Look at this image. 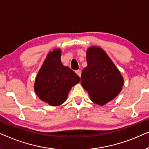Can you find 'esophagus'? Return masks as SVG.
Listing matches in <instances>:
<instances>
[{
	"label": "esophagus",
	"instance_id": "34e87169",
	"mask_svg": "<svg viewBox=\"0 0 149 149\" xmlns=\"http://www.w3.org/2000/svg\"><path fill=\"white\" fill-rule=\"evenodd\" d=\"M76 73L77 74L79 75V77H81V70H76Z\"/></svg>",
	"mask_w": 149,
	"mask_h": 149
}]
</instances>
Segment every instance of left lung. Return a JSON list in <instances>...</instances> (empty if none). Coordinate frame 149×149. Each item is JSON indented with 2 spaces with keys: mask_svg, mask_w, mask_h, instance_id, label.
<instances>
[{
  "mask_svg": "<svg viewBox=\"0 0 149 149\" xmlns=\"http://www.w3.org/2000/svg\"><path fill=\"white\" fill-rule=\"evenodd\" d=\"M87 66L81 73V83L93 102L104 105L117 96L123 79L107 54L97 47L87 51Z\"/></svg>",
  "mask_w": 149,
  "mask_h": 149,
  "instance_id": "1",
  "label": "left lung"
}]
</instances>
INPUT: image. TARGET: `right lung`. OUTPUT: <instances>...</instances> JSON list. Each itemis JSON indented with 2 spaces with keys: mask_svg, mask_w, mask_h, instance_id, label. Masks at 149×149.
Here are the masks:
<instances>
[{
  "mask_svg": "<svg viewBox=\"0 0 149 149\" xmlns=\"http://www.w3.org/2000/svg\"><path fill=\"white\" fill-rule=\"evenodd\" d=\"M61 51L50 52L38 71L34 91L40 100L52 106L62 104L66 100L71 87L78 83L80 77L74 71L63 66Z\"/></svg>",
  "mask_w": 149,
  "mask_h": 149,
  "instance_id": "obj_1",
  "label": "right lung"
}]
</instances>
